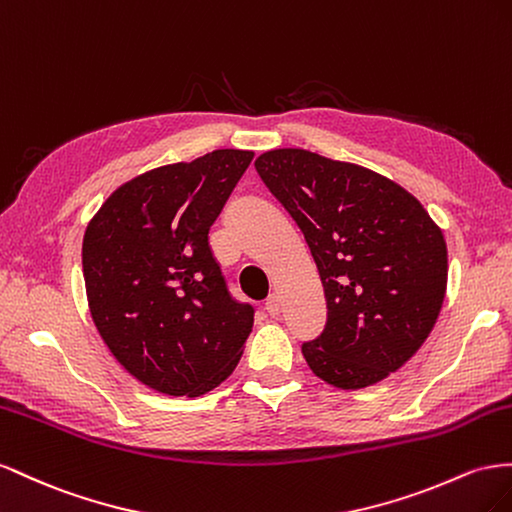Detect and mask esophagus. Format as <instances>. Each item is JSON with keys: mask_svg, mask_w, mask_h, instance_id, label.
Segmentation results:
<instances>
[{"mask_svg": "<svg viewBox=\"0 0 512 512\" xmlns=\"http://www.w3.org/2000/svg\"><path fill=\"white\" fill-rule=\"evenodd\" d=\"M266 313L270 315V317H276L281 313V300H279V296H270L268 300H266Z\"/></svg>", "mask_w": 512, "mask_h": 512, "instance_id": "1", "label": "esophagus"}]
</instances>
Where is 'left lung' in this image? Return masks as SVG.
<instances>
[{
    "instance_id": "8db88e82",
    "label": "left lung",
    "mask_w": 512,
    "mask_h": 512,
    "mask_svg": "<svg viewBox=\"0 0 512 512\" xmlns=\"http://www.w3.org/2000/svg\"><path fill=\"white\" fill-rule=\"evenodd\" d=\"M255 169L304 233L326 296V326L302 345L311 371L343 390L401 369L442 311V229L403 186L367 167L300 148L264 152Z\"/></svg>"
}]
</instances>
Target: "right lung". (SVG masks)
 I'll use <instances>...</instances> for the list:
<instances>
[{
	"label": "right lung",
	"mask_w": 512,
	"mask_h": 512,
	"mask_svg": "<svg viewBox=\"0 0 512 512\" xmlns=\"http://www.w3.org/2000/svg\"><path fill=\"white\" fill-rule=\"evenodd\" d=\"M214 150L145 171L107 197L83 236L94 326L122 367L169 397H201L236 369L253 306L229 296L208 233L253 160Z\"/></svg>",
	"instance_id": "obj_1"
}]
</instances>
